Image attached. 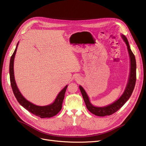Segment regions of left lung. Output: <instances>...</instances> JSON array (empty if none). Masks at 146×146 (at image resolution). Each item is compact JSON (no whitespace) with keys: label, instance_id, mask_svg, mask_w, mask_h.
<instances>
[{"label":"left lung","instance_id":"obj_1","mask_svg":"<svg viewBox=\"0 0 146 146\" xmlns=\"http://www.w3.org/2000/svg\"><path fill=\"white\" fill-rule=\"evenodd\" d=\"M121 36L127 46V49L130 58V73L128 82L124 92L122 95V96L117 101L114 102L112 104L104 107H96L92 105L85 90L81 86H79V89L80 90L84 101H85L86 104V108L91 113H92L96 116L104 117L106 115H111L118 111L128 100L135 87L136 82V61L135 56L131 49H130L127 38L124 35H122Z\"/></svg>","mask_w":146,"mask_h":146}]
</instances>
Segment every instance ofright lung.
Listing matches in <instances>:
<instances>
[{"label": "right lung", "mask_w": 146, "mask_h": 146, "mask_svg": "<svg viewBox=\"0 0 146 146\" xmlns=\"http://www.w3.org/2000/svg\"><path fill=\"white\" fill-rule=\"evenodd\" d=\"M18 42L17 45V47L15 50L14 52L11 56L10 64H9V74H10V80L11 85L13 90V94L17 98L18 102L22 105L24 108L28 110L31 113L41 118H50L53 116H55L60 111L62 108V104L63 102V99L64 98V95L67 85H66L60 92L57 95L54 102L52 104L47 105V106H37L31 102H29L27 99L22 96L19 90L16 82L15 80L14 77V72H13V62L15 54H16L17 50V47L18 45Z\"/></svg>", "instance_id": "1"}]
</instances>
